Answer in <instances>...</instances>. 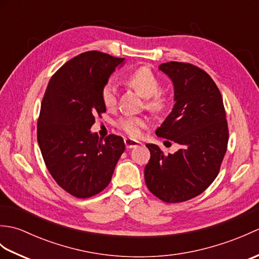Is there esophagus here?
<instances>
[{
  "mask_svg": "<svg viewBox=\"0 0 259 259\" xmlns=\"http://www.w3.org/2000/svg\"><path fill=\"white\" fill-rule=\"evenodd\" d=\"M140 142L134 140V139H130V138H124V145L126 148H135V147H138Z\"/></svg>",
  "mask_w": 259,
  "mask_h": 259,
  "instance_id": "obj_1",
  "label": "esophagus"
}]
</instances>
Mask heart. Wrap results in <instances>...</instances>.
Wrapping results in <instances>:
<instances>
[{"label":"heart","instance_id":"1","mask_svg":"<svg viewBox=\"0 0 259 259\" xmlns=\"http://www.w3.org/2000/svg\"><path fill=\"white\" fill-rule=\"evenodd\" d=\"M126 83L146 98V108L151 112H162L167 108L169 99L166 93L160 90V80L151 69L148 67L137 68L126 76ZM101 100L107 109H113L117 106V89L112 82H108L102 87ZM147 123L148 121L145 118L126 115L117 121V126L124 134L137 138Z\"/></svg>","mask_w":259,"mask_h":259}]
</instances>
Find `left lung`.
I'll return each mask as SVG.
<instances>
[{
    "label": "left lung",
    "mask_w": 259,
    "mask_h": 259,
    "mask_svg": "<svg viewBox=\"0 0 259 259\" xmlns=\"http://www.w3.org/2000/svg\"><path fill=\"white\" fill-rule=\"evenodd\" d=\"M174 82L172 111L156 130L179 150L164 155L147 144L150 159L145 167L146 185L164 202H183L205 191L221 170L228 145V124L218 87L206 71L185 62L159 65Z\"/></svg>",
    "instance_id": "obj_1"
}]
</instances>
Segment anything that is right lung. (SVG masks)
<instances>
[{
  "label": "right lung",
  "instance_id": "right-lung-1",
  "mask_svg": "<svg viewBox=\"0 0 259 259\" xmlns=\"http://www.w3.org/2000/svg\"><path fill=\"white\" fill-rule=\"evenodd\" d=\"M124 58L88 51L63 64L49 81L37 119V142L56 183L71 196L98 195L111 181L125 147L119 136L91 134L106 107L102 87Z\"/></svg>",
  "mask_w": 259,
  "mask_h": 259
}]
</instances>
